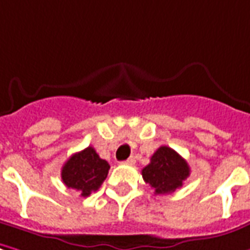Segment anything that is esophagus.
<instances>
[{
	"instance_id": "1",
	"label": "esophagus",
	"mask_w": 250,
	"mask_h": 250,
	"mask_svg": "<svg viewBox=\"0 0 250 250\" xmlns=\"http://www.w3.org/2000/svg\"><path fill=\"white\" fill-rule=\"evenodd\" d=\"M125 164H128V166H132V164H134V163H135V159H134V157H128V159H127V160L125 161Z\"/></svg>"
}]
</instances>
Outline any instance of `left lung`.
<instances>
[{
	"label": "left lung",
	"instance_id": "obj_1",
	"mask_svg": "<svg viewBox=\"0 0 250 250\" xmlns=\"http://www.w3.org/2000/svg\"><path fill=\"white\" fill-rule=\"evenodd\" d=\"M189 175V164L168 146L159 147L150 157V163L142 169L144 181L153 188L156 194L174 193Z\"/></svg>",
	"mask_w": 250,
	"mask_h": 250
}]
</instances>
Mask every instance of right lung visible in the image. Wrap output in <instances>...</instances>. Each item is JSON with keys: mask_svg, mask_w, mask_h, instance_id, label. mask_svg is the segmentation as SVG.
<instances>
[{"mask_svg": "<svg viewBox=\"0 0 250 250\" xmlns=\"http://www.w3.org/2000/svg\"><path fill=\"white\" fill-rule=\"evenodd\" d=\"M108 161L103 160L94 147H86L82 152L72 154L61 168L64 185L87 197L91 191L100 189L109 171Z\"/></svg>", "mask_w": 250, "mask_h": 250, "instance_id": "1", "label": "right lung"}]
</instances>
